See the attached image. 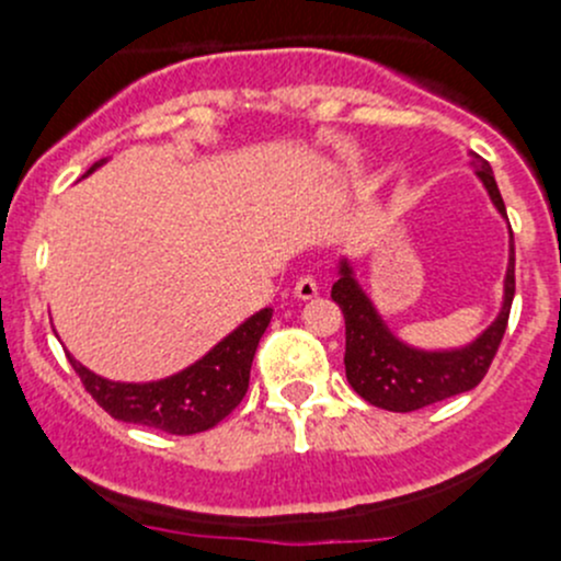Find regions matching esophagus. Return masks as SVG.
Instances as JSON below:
<instances>
[{
  "instance_id": "esophagus-1",
  "label": "esophagus",
  "mask_w": 561,
  "mask_h": 561,
  "mask_svg": "<svg viewBox=\"0 0 561 561\" xmlns=\"http://www.w3.org/2000/svg\"><path fill=\"white\" fill-rule=\"evenodd\" d=\"M317 293H320V285H317L312 274H304L301 279L296 282V298H301V301H309V298H314Z\"/></svg>"
}]
</instances>
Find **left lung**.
Returning a JSON list of instances; mask_svg holds the SVG:
<instances>
[{"instance_id":"1","label":"left lung","mask_w":561,"mask_h":561,"mask_svg":"<svg viewBox=\"0 0 561 561\" xmlns=\"http://www.w3.org/2000/svg\"><path fill=\"white\" fill-rule=\"evenodd\" d=\"M472 165L478 179L489 190L496 211L507 217L505 201H502L489 162L474 154ZM513 296H516V247H513L511 230V263H507L505 274L502 312L467 347L428 353V350H415L410 344L399 342L388 331L382 317L377 314L375 304L369 301V296L355 282L350 263L342 260L331 298L344 314V333H347L344 369H347V382L360 399L390 412L421 410V407L437 404V401L450 399V396L463 393V390H472L483 380L496 350H500L507 317H511Z\"/></svg>"}]
</instances>
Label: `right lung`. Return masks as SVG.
Listing matches in <instances>:
<instances>
[{"mask_svg": "<svg viewBox=\"0 0 561 561\" xmlns=\"http://www.w3.org/2000/svg\"><path fill=\"white\" fill-rule=\"evenodd\" d=\"M268 322L271 309H260L190 369L144 386L111 382L78 364L72 355L67 358L81 377L83 388L116 421L160 428L168 434H197L217 426L241 404L249 388L254 350Z\"/></svg>", "mask_w": 561, "mask_h": 561, "instance_id": "obj_1", "label": "right lung"}]
</instances>
